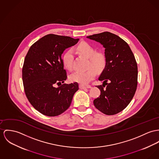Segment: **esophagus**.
<instances>
[{"instance_id":"obj_1","label":"esophagus","mask_w":159,"mask_h":159,"mask_svg":"<svg viewBox=\"0 0 159 159\" xmlns=\"http://www.w3.org/2000/svg\"><path fill=\"white\" fill-rule=\"evenodd\" d=\"M80 89H85V88H91V85H79Z\"/></svg>"}]
</instances>
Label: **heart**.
Listing matches in <instances>:
<instances>
[{"instance_id":"b5f03b06","label":"heart","mask_w":159,"mask_h":159,"mask_svg":"<svg viewBox=\"0 0 159 159\" xmlns=\"http://www.w3.org/2000/svg\"><path fill=\"white\" fill-rule=\"evenodd\" d=\"M77 51L82 55L89 59L87 70L85 71H76L73 74L70 79L72 81L81 84H86L92 80L96 75V71L102 72L107 65L105 55L102 52H96L91 45L86 42H82L77 47ZM73 52L68 51L63 57L64 65L69 70H73Z\"/></svg>"}]
</instances>
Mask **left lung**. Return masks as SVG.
Returning <instances> with one entry per match:
<instances>
[{"instance_id":"left-lung-1","label":"left lung","mask_w":159,"mask_h":159,"mask_svg":"<svg viewBox=\"0 0 159 159\" xmlns=\"http://www.w3.org/2000/svg\"><path fill=\"white\" fill-rule=\"evenodd\" d=\"M86 37L103 45L107 58L106 66L98 79L103 84L96 86L100 95L94 100V105L106 115L116 114L128 105L137 89L138 70L134 56L124 40L110 32Z\"/></svg>"}]
</instances>
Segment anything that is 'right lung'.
Instances as JSON below:
<instances>
[{"label":"right lung","mask_w":159,"mask_h":159,"mask_svg":"<svg viewBox=\"0 0 159 159\" xmlns=\"http://www.w3.org/2000/svg\"><path fill=\"white\" fill-rule=\"evenodd\" d=\"M79 40L49 34L32 45L25 56L22 68L25 93L32 106L43 115L61 114L70 107L79 89L77 82L61 84L67 79L61 54Z\"/></svg>","instance_id":"add662e5"}]
</instances>
